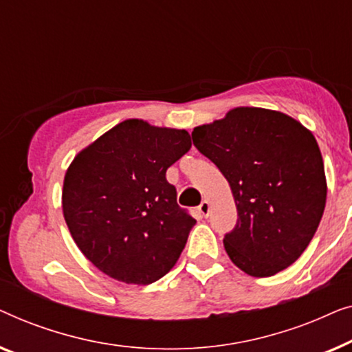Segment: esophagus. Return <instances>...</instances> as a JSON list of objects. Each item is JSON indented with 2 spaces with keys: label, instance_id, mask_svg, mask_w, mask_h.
<instances>
[{
  "label": "esophagus",
  "instance_id": "obj_1",
  "mask_svg": "<svg viewBox=\"0 0 352 352\" xmlns=\"http://www.w3.org/2000/svg\"><path fill=\"white\" fill-rule=\"evenodd\" d=\"M197 209H199V214L202 217H207V215H209V210H210V204L207 201H202L201 206L197 207Z\"/></svg>",
  "mask_w": 352,
  "mask_h": 352
}]
</instances>
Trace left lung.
I'll list each match as a JSON object with an SVG mask.
<instances>
[{
    "label": "left lung",
    "instance_id": "left-lung-1",
    "mask_svg": "<svg viewBox=\"0 0 352 352\" xmlns=\"http://www.w3.org/2000/svg\"><path fill=\"white\" fill-rule=\"evenodd\" d=\"M191 137L231 186L237 223L223 244L232 263L249 276L268 277L298 260L327 199L313 132L280 111L237 107L195 127Z\"/></svg>",
    "mask_w": 352,
    "mask_h": 352
}]
</instances>
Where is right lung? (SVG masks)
Masks as SVG:
<instances>
[{"label":"right lung","mask_w":352,"mask_h":352,"mask_svg":"<svg viewBox=\"0 0 352 352\" xmlns=\"http://www.w3.org/2000/svg\"><path fill=\"white\" fill-rule=\"evenodd\" d=\"M190 148L185 129L127 120L75 156L63 180V217L102 273L148 285L174 268L196 220L178 207L166 172Z\"/></svg>","instance_id":"1"}]
</instances>
